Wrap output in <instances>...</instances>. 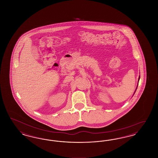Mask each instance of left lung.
<instances>
[{"instance_id":"1","label":"left lung","mask_w":158,"mask_h":158,"mask_svg":"<svg viewBox=\"0 0 158 158\" xmlns=\"http://www.w3.org/2000/svg\"><path fill=\"white\" fill-rule=\"evenodd\" d=\"M139 79H140V77H139Z\"/></svg>"}]
</instances>
